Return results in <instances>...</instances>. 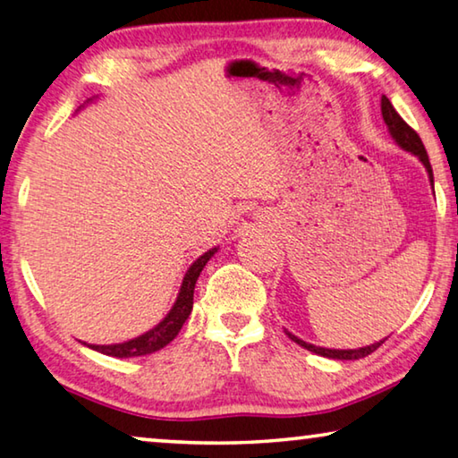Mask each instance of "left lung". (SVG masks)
<instances>
[{
    "label": "left lung",
    "mask_w": 458,
    "mask_h": 458,
    "mask_svg": "<svg viewBox=\"0 0 458 458\" xmlns=\"http://www.w3.org/2000/svg\"><path fill=\"white\" fill-rule=\"evenodd\" d=\"M381 114H383V120H386V124L389 128V134L394 140L397 142V147H402L403 150L411 152V155H416L420 158V163H422L426 166L428 171V179H430V185L434 190V175H432V165H430V158H428V152L424 148L422 144V138H420L416 134V130L410 128L408 124H405L402 115H399L395 112V107L391 106V101L383 96L381 98ZM287 332V330H285ZM287 336L293 340V343H297L303 348H308V351L320 354V357H326V359H338V360H359L362 357H367V354L375 352L377 348H379L386 340H379V343L375 344H369V346H362V348H348V351H338V348H324V346H314L310 343H303L301 338L293 336L292 332H287Z\"/></svg>",
    "instance_id": "8db88e82"
}]
</instances>
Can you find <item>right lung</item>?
Wrapping results in <instances>:
<instances>
[{
    "label": "right lung",
    "mask_w": 458,
    "mask_h": 458,
    "mask_svg": "<svg viewBox=\"0 0 458 458\" xmlns=\"http://www.w3.org/2000/svg\"><path fill=\"white\" fill-rule=\"evenodd\" d=\"M217 252V249H212L195 260V263L187 268L183 283H181L179 295L175 306L171 308L169 314L163 318V322H158L155 328L144 332L142 336L126 340V343L120 344H87L93 351H98L101 354H107V357H115V359H130V357H144V354L157 352L161 351L163 346L171 343L173 338L177 336L179 330L183 328V324L187 318H190L191 310H193V289H195V281H198L199 273L203 271V267L209 259H212Z\"/></svg>",
    "instance_id": "1"
}]
</instances>
